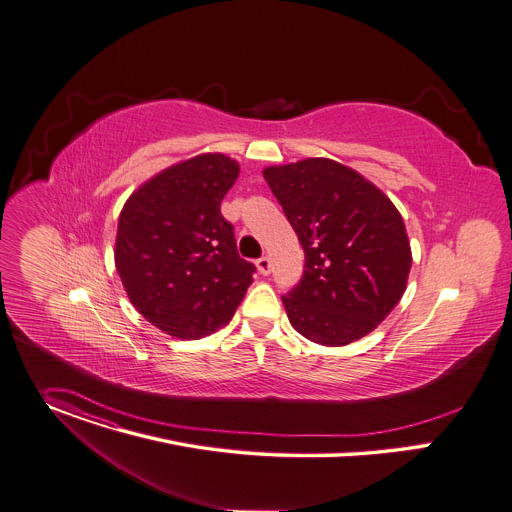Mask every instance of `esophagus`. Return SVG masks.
I'll return each mask as SVG.
<instances>
[{"mask_svg":"<svg viewBox=\"0 0 512 512\" xmlns=\"http://www.w3.org/2000/svg\"><path fill=\"white\" fill-rule=\"evenodd\" d=\"M257 271L261 273V275H269L271 273V259L269 257H261V259H257Z\"/></svg>","mask_w":512,"mask_h":512,"instance_id":"1","label":"esophagus"}]
</instances>
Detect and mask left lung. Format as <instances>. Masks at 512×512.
Wrapping results in <instances>:
<instances>
[{
	"label": "left lung",
	"mask_w": 512,
	"mask_h": 512,
	"mask_svg": "<svg viewBox=\"0 0 512 512\" xmlns=\"http://www.w3.org/2000/svg\"><path fill=\"white\" fill-rule=\"evenodd\" d=\"M304 249L300 284L282 298L292 327L341 347L374 331L400 302L412 265L392 200L355 169L312 157L263 169Z\"/></svg>",
	"instance_id": "1"
}]
</instances>
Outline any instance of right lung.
<instances>
[{
    "label": "right lung",
    "mask_w": 512,
    "mask_h": 512,
    "mask_svg": "<svg viewBox=\"0 0 512 512\" xmlns=\"http://www.w3.org/2000/svg\"><path fill=\"white\" fill-rule=\"evenodd\" d=\"M239 163L204 153L175 163L132 192L116 232L122 286L153 327L177 339H202L232 318L253 284L220 202Z\"/></svg>",
    "instance_id": "add662e5"
}]
</instances>
